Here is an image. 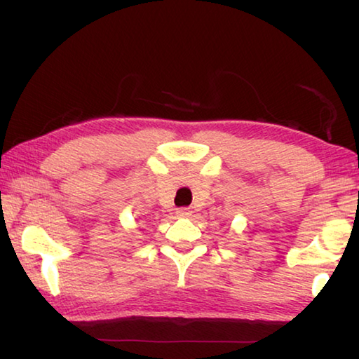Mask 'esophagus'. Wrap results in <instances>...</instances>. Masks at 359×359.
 Masks as SVG:
<instances>
[{
    "mask_svg": "<svg viewBox=\"0 0 359 359\" xmlns=\"http://www.w3.org/2000/svg\"><path fill=\"white\" fill-rule=\"evenodd\" d=\"M175 214H177V217H190L191 215V209L190 208H180V209H177V212H175Z\"/></svg>",
    "mask_w": 359,
    "mask_h": 359,
    "instance_id": "1",
    "label": "esophagus"
}]
</instances>
